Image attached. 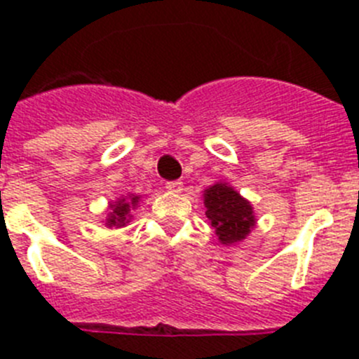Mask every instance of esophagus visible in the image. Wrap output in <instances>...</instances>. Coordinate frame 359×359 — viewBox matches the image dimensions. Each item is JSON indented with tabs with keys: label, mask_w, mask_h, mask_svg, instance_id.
Here are the masks:
<instances>
[{
	"label": "esophagus",
	"mask_w": 359,
	"mask_h": 359,
	"mask_svg": "<svg viewBox=\"0 0 359 359\" xmlns=\"http://www.w3.org/2000/svg\"><path fill=\"white\" fill-rule=\"evenodd\" d=\"M165 189L169 190V192H174V194H180L183 190V183L182 182H167L165 183Z\"/></svg>",
	"instance_id": "esophagus-1"
}]
</instances>
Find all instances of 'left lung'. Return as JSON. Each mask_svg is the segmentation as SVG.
I'll return each instance as SVG.
<instances>
[{
    "mask_svg": "<svg viewBox=\"0 0 359 359\" xmlns=\"http://www.w3.org/2000/svg\"><path fill=\"white\" fill-rule=\"evenodd\" d=\"M203 201L210 224L223 244H236L246 239L255 226V214L248 199L233 190L228 183H215L203 194Z\"/></svg>",
    "mask_w": 359,
    "mask_h": 359,
    "instance_id": "8db88e82",
    "label": "left lung"
}]
</instances>
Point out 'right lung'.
Segmentation results:
<instances>
[{"label":"right lung","mask_w":359,"mask_h":359,"mask_svg":"<svg viewBox=\"0 0 359 359\" xmlns=\"http://www.w3.org/2000/svg\"><path fill=\"white\" fill-rule=\"evenodd\" d=\"M140 201V196L128 194L123 198H118L115 203L109 205V212H107L106 217V226L107 228H122L129 223L133 219L131 212L133 208H136Z\"/></svg>","instance_id":"right-lung-1"}]
</instances>
